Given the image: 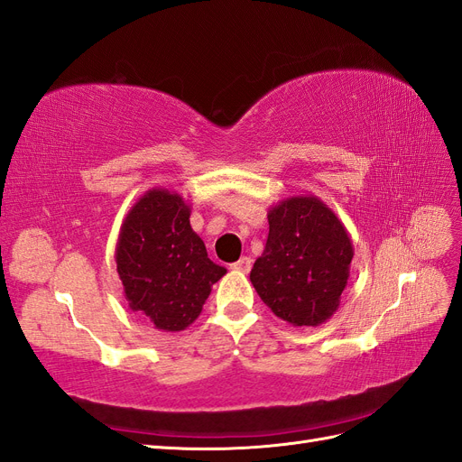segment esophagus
I'll use <instances>...</instances> for the list:
<instances>
[{
	"label": "esophagus",
	"mask_w": 462,
	"mask_h": 462,
	"mask_svg": "<svg viewBox=\"0 0 462 462\" xmlns=\"http://www.w3.org/2000/svg\"><path fill=\"white\" fill-rule=\"evenodd\" d=\"M250 268H253V260H250L248 256H243V258H239V260L231 263V270H235V272L248 273Z\"/></svg>",
	"instance_id": "34e87169"
}]
</instances>
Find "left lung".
<instances>
[{"label": "left lung", "instance_id": "8db88e82", "mask_svg": "<svg viewBox=\"0 0 462 462\" xmlns=\"http://www.w3.org/2000/svg\"><path fill=\"white\" fill-rule=\"evenodd\" d=\"M268 223V241L250 282L287 324H324L339 309L355 256L343 221L314 194H297L272 206Z\"/></svg>", "mask_w": 462, "mask_h": 462}]
</instances>
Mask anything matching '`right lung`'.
<instances>
[{"label":"right lung","mask_w":462,"mask_h":462,"mask_svg":"<svg viewBox=\"0 0 462 462\" xmlns=\"http://www.w3.org/2000/svg\"><path fill=\"white\" fill-rule=\"evenodd\" d=\"M116 262L129 309L171 333L200 316L212 285L227 273L192 231L185 199L160 187L146 190L123 219Z\"/></svg>","instance_id":"obj_1"}]
</instances>
